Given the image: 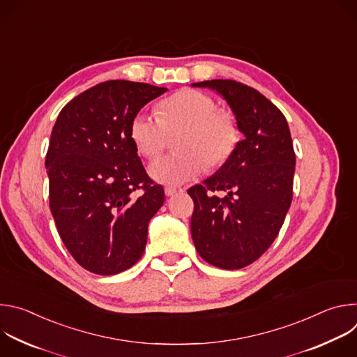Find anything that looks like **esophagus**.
I'll return each mask as SVG.
<instances>
[{"instance_id": "obj_1", "label": "esophagus", "mask_w": 357, "mask_h": 357, "mask_svg": "<svg viewBox=\"0 0 357 357\" xmlns=\"http://www.w3.org/2000/svg\"><path fill=\"white\" fill-rule=\"evenodd\" d=\"M185 189L181 188V186H167L165 188V195L167 196H174V195H178V193H183Z\"/></svg>"}]
</instances>
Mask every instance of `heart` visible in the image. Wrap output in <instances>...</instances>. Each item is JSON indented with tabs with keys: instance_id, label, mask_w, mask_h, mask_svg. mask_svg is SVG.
<instances>
[{
	"instance_id": "obj_1",
	"label": "heart",
	"mask_w": 357,
	"mask_h": 357,
	"mask_svg": "<svg viewBox=\"0 0 357 357\" xmlns=\"http://www.w3.org/2000/svg\"><path fill=\"white\" fill-rule=\"evenodd\" d=\"M157 114L139 112L130 124V137L145 158L154 160L164 151L168 134L182 130L176 139L179 152L151 165L149 172L164 185H179L206 169L225 164L234 152L240 130L234 114L218 109L215 97L182 89L157 106Z\"/></svg>"
}]
</instances>
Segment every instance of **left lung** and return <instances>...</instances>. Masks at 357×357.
<instances>
[{
    "instance_id": "left-lung-1",
    "label": "left lung",
    "mask_w": 357,
    "mask_h": 357,
    "mask_svg": "<svg viewBox=\"0 0 357 357\" xmlns=\"http://www.w3.org/2000/svg\"><path fill=\"white\" fill-rule=\"evenodd\" d=\"M193 86L220 93L244 134L215 175L188 189L195 205L190 231L199 256L215 267L238 270L268 250L291 206V132L280 109L256 89L230 79ZM216 191L227 196L219 198Z\"/></svg>"
}]
</instances>
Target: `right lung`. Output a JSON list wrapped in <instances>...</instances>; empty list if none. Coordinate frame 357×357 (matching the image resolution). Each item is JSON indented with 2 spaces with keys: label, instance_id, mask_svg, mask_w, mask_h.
Instances as JSON below:
<instances>
[{
  "label": "right lung",
  "instance_id": "obj_1",
  "mask_svg": "<svg viewBox=\"0 0 357 357\" xmlns=\"http://www.w3.org/2000/svg\"><path fill=\"white\" fill-rule=\"evenodd\" d=\"M165 91L128 80L98 83L69 101L50 134L49 208L68 251L90 273L132 267L149 220L164 205V188L145 172L130 124Z\"/></svg>",
  "mask_w": 357,
  "mask_h": 357
}]
</instances>
